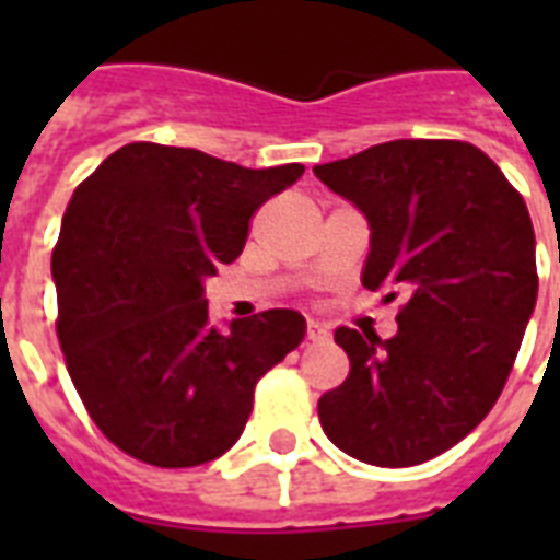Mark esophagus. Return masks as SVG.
Here are the masks:
<instances>
[{
	"mask_svg": "<svg viewBox=\"0 0 560 560\" xmlns=\"http://www.w3.org/2000/svg\"><path fill=\"white\" fill-rule=\"evenodd\" d=\"M307 340L311 342H319V340H328V328H325L323 323H307Z\"/></svg>",
	"mask_w": 560,
	"mask_h": 560,
	"instance_id": "1",
	"label": "esophagus"
}]
</instances>
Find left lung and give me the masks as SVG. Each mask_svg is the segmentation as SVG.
I'll return each instance as SVG.
<instances>
[{"label": "left lung", "instance_id": "1", "mask_svg": "<svg viewBox=\"0 0 560 560\" xmlns=\"http://www.w3.org/2000/svg\"><path fill=\"white\" fill-rule=\"evenodd\" d=\"M314 174L372 226L363 288L404 296L398 334L337 328L351 372L319 398L325 435L381 468L451 451L500 398L538 299L535 229L494 160L398 139Z\"/></svg>", "mask_w": 560, "mask_h": 560}]
</instances>
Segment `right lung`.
I'll return each instance as SVG.
<instances>
[{
	"label": "right lung",
	"mask_w": 560,
	"mask_h": 560,
	"mask_svg": "<svg viewBox=\"0 0 560 560\" xmlns=\"http://www.w3.org/2000/svg\"><path fill=\"white\" fill-rule=\"evenodd\" d=\"M302 174L299 162L255 171L133 142L74 188L51 253L57 340L118 451L194 468L244 433L255 383L302 342L305 316L276 307L220 334L202 281L244 253L255 211Z\"/></svg>",
	"instance_id": "1"
}]
</instances>
